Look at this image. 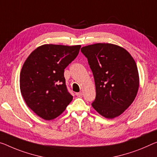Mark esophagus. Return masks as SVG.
Returning a JSON list of instances; mask_svg holds the SVG:
<instances>
[{
  "label": "esophagus",
  "instance_id": "34e87169",
  "mask_svg": "<svg viewBox=\"0 0 157 157\" xmlns=\"http://www.w3.org/2000/svg\"><path fill=\"white\" fill-rule=\"evenodd\" d=\"M82 95H83V93L82 92H79V93H76V95L78 96V97H81V96H82Z\"/></svg>",
  "mask_w": 157,
  "mask_h": 157
}]
</instances>
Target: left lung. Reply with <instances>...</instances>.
<instances>
[{
  "label": "left lung",
  "mask_w": 157,
  "mask_h": 157,
  "mask_svg": "<svg viewBox=\"0 0 157 157\" xmlns=\"http://www.w3.org/2000/svg\"><path fill=\"white\" fill-rule=\"evenodd\" d=\"M88 59L96 88L93 107L107 119L122 114L136 97L139 75L128 52L111 43H96L81 49Z\"/></svg>",
  "instance_id": "1"
}]
</instances>
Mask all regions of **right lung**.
<instances>
[{
	"label": "right lung",
	"instance_id": "1",
	"mask_svg": "<svg viewBox=\"0 0 157 157\" xmlns=\"http://www.w3.org/2000/svg\"><path fill=\"white\" fill-rule=\"evenodd\" d=\"M80 48L81 45H43L33 50L24 63L21 93L28 107L42 119H55L71 102L73 96L67 90L64 72Z\"/></svg>",
	"mask_w": 157,
	"mask_h": 157
}]
</instances>
